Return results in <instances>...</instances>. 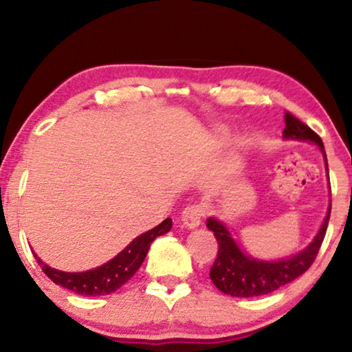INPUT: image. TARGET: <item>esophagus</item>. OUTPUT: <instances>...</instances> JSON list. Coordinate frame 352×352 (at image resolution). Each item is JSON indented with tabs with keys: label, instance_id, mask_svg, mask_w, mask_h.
Wrapping results in <instances>:
<instances>
[{
	"label": "esophagus",
	"instance_id": "34e87169",
	"mask_svg": "<svg viewBox=\"0 0 352 352\" xmlns=\"http://www.w3.org/2000/svg\"><path fill=\"white\" fill-rule=\"evenodd\" d=\"M206 214V206L204 204H192L189 206H186L184 211H182V224L186 228L194 229L201 223L204 216Z\"/></svg>",
	"mask_w": 352,
	"mask_h": 352
}]
</instances>
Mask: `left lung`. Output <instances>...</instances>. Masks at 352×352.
<instances>
[{
  "label": "left lung",
  "mask_w": 352,
  "mask_h": 352,
  "mask_svg": "<svg viewBox=\"0 0 352 352\" xmlns=\"http://www.w3.org/2000/svg\"><path fill=\"white\" fill-rule=\"evenodd\" d=\"M283 136L287 139H300V141H311L320 147L322 153L327 155L324 151V142L319 138V134L312 131V129L298 120L295 115L285 112V129H283ZM331 204L329 206V213L322 224L319 234L316 235L314 242H312L306 250L295 256L280 259V261H259L252 256L242 253V250L237 247L234 239L230 237L229 230L226 229L223 223L218 219L208 218L206 221V228L213 230L216 240H218V254L213 266L210 269V278L213 280L218 290L226 295L237 296V298H252L261 296L267 293L276 292L287 283L295 280L305 274L319 253V248L324 242L327 226L330 219Z\"/></svg>",
  "instance_id": "8db88e82"
}]
</instances>
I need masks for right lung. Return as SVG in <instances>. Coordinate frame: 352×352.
I'll return each mask as SVG.
<instances>
[{
    "label": "right lung",
    "instance_id": "obj_1",
    "mask_svg": "<svg viewBox=\"0 0 352 352\" xmlns=\"http://www.w3.org/2000/svg\"><path fill=\"white\" fill-rule=\"evenodd\" d=\"M173 221L166 218L162 224L153 228L138 239H134L122 253H118L113 259L102 266L91 269L86 272H62L57 269H52L41 261L35 254L36 263L40 264L43 272L51 278L57 285L67 288V290L78 293L85 296H100L109 295L118 290L123 283H126L131 278L141 264L146 259V254L151 248V243L158 235L170 232Z\"/></svg>",
    "mask_w": 352,
    "mask_h": 352
}]
</instances>
